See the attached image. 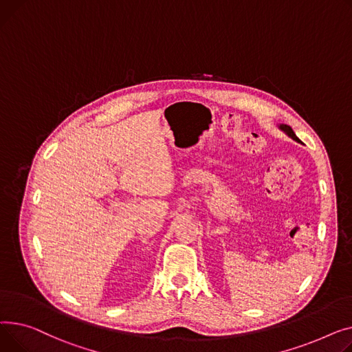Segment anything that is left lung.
Returning <instances> with one entry per match:
<instances>
[{
	"label": "left lung",
	"instance_id": "8db88e82",
	"mask_svg": "<svg viewBox=\"0 0 352 352\" xmlns=\"http://www.w3.org/2000/svg\"><path fill=\"white\" fill-rule=\"evenodd\" d=\"M278 128H280L285 135H288V136H290L292 139H294L296 142H300V139L296 136L294 131H293L290 126H288V125H284V123H281V125H278Z\"/></svg>",
	"mask_w": 352,
	"mask_h": 352
}]
</instances>
